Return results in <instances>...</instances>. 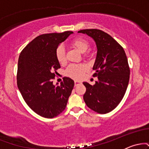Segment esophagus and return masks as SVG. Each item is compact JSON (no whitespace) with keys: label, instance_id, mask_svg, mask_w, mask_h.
<instances>
[{"label":"esophagus","instance_id":"1","mask_svg":"<svg viewBox=\"0 0 149 149\" xmlns=\"http://www.w3.org/2000/svg\"><path fill=\"white\" fill-rule=\"evenodd\" d=\"M81 83V82L80 81H78V80H75L74 81V84H75V86H77V85H78L79 84Z\"/></svg>","mask_w":149,"mask_h":149}]
</instances>
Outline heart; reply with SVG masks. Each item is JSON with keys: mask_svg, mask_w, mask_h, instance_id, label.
<instances>
[{"mask_svg": "<svg viewBox=\"0 0 149 149\" xmlns=\"http://www.w3.org/2000/svg\"><path fill=\"white\" fill-rule=\"evenodd\" d=\"M71 45L80 53H85L90 47V42L87 39L83 37H77L71 42ZM56 57L61 64L66 62V53L62 46H59L56 50ZM88 68L84 64H71L68 66L65 73L66 76L79 79L83 76V73L87 71Z\"/></svg>", "mask_w": 149, "mask_h": 149, "instance_id": "1", "label": "heart"}]
</instances>
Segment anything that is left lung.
Returning <instances> with one entry per match:
<instances>
[{
    "label": "left lung",
    "mask_w": 149,
    "mask_h": 149,
    "mask_svg": "<svg viewBox=\"0 0 149 149\" xmlns=\"http://www.w3.org/2000/svg\"><path fill=\"white\" fill-rule=\"evenodd\" d=\"M91 37L97 45V52L93 70L98 80L91 85H83L85 104L90 109L101 114L111 111L123 98L130 79V68L123 48L110 35L99 29L80 30Z\"/></svg>",
    "instance_id": "left-lung-1"
}]
</instances>
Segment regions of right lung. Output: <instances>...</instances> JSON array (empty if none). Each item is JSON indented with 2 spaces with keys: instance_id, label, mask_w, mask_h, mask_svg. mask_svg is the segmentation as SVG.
Here are the masks:
<instances>
[{
  "instance_id": "1",
  "label": "right lung",
  "mask_w": 149,
  "mask_h": 149,
  "mask_svg": "<svg viewBox=\"0 0 149 149\" xmlns=\"http://www.w3.org/2000/svg\"><path fill=\"white\" fill-rule=\"evenodd\" d=\"M72 31L42 34L24 48L19 57L17 87L27 105L38 115L52 118L67 104L74 86L71 78L64 77L60 85L53 84L54 70L61 67L56 50Z\"/></svg>"
}]
</instances>
